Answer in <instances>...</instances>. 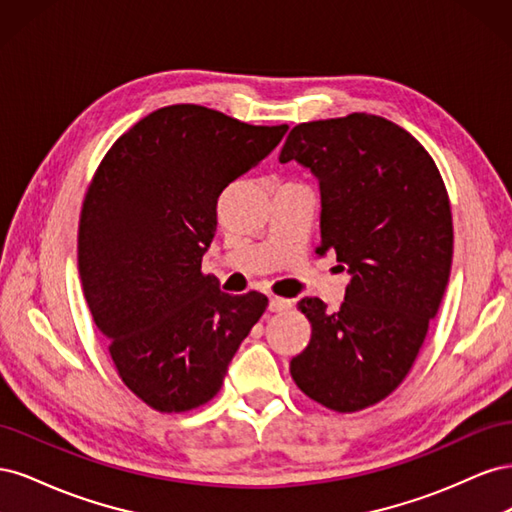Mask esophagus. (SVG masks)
<instances>
[{"mask_svg":"<svg viewBox=\"0 0 512 512\" xmlns=\"http://www.w3.org/2000/svg\"><path fill=\"white\" fill-rule=\"evenodd\" d=\"M290 307H292V301H288V299H282V297H271L269 299L271 312H284V309H290Z\"/></svg>","mask_w":512,"mask_h":512,"instance_id":"obj_1","label":"esophagus"}]
</instances>
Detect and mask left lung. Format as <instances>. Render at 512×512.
Instances as JSON below:
<instances>
[{
  "instance_id": "obj_1",
  "label": "left lung",
  "mask_w": 512,
  "mask_h": 512,
  "mask_svg": "<svg viewBox=\"0 0 512 512\" xmlns=\"http://www.w3.org/2000/svg\"><path fill=\"white\" fill-rule=\"evenodd\" d=\"M320 183V247L350 273L337 312L305 297L307 348L290 361L299 389L359 412L404 382L436 318L453 262V215L436 162L397 123L367 113L294 126L280 162Z\"/></svg>"
}]
</instances>
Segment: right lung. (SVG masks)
Here are the masks:
<instances>
[{
	"label": "right lung",
	"instance_id": "right-lung-1",
	"mask_svg": "<svg viewBox=\"0 0 512 512\" xmlns=\"http://www.w3.org/2000/svg\"><path fill=\"white\" fill-rule=\"evenodd\" d=\"M286 130L198 104L164 106L117 138L89 183L79 222L83 292L119 378L153 410L188 412L218 395L269 305L256 290L222 292L200 265L220 194Z\"/></svg>",
	"mask_w": 512,
	"mask_h": 512
}]
</instances>
